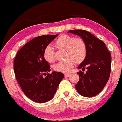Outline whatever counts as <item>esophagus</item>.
<instances>
[{"instance_id":"obj_1","label":"esophagus","mask_w":122,"mask_h":122,"mask_svg":"<svg viewBox=\"0 0 122 122\" xmlns=\"http://www.w3.org/2000/svg\"><path fill=\"white\" fill-rule=\"evenodd\" d=\"M71 75V74H65V76L66 77H69Z\"/></svg>"}]
</instances>
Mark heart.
Returning a JSON list of instances; mask_svg holds the SVG:
<instances>
[{
	"label": "heart",
	"instance_id": "obj_1",
	"mask_svg": "<svg viewBox=\"0 0 122 122\" xmlns=\"http://www.w3.org/2000/svg\"><path fill=\"white\" fill-rule=\"evenodd\" d=\"M54 46L58 49L66 50L65 61L59 62L53 66L54 70L58 72L68 73L74 66V62L80 63L84 61L87 55L86 42L81 38L63 34L57 38ZM43 57L46 61L53 63L55 60L54 51L50 46H46L43 51Z\"/></svg>",
	"mask_w": 122,
	"mask_h": 122
}]
</instances>
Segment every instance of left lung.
<instances>
[{
	"mask_svg": "<svg viewBox=\"0 0 122 122\" xmlns=\"http://www.w3.org/2000/svg\"><path fill=\"white\" fill-rule=\"evenodd\" d=\"M78 35L86 42L87 55L78 66L86 73H77L79 80L75 87L80 95L92 97L103 90L109 80L111 66V55L104 42L84 30H71L68 31Z\"/></svg>",
	"mask_w": 122,
	"mask_h": 122,
	"instance_id": "left-lung-1",
	"label": "left lung"
}]
</instances>
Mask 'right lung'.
Wrapping results in <instances>:
<instances>
[{
    "instance_id": "1",
    "label": "right lung",
    "mask_w": 122,
    "mask_h": 122,
    "mask_svg": "<svg viewBox=\"0 0 122 122\" xmlns=\"http://www.w3.org/2000/svg\"><path fill=\"white\" fill-rule=\"evenodd\" d=\"M59 34L42 35L30 41L20 48L15 57L13 68L16 78L24 94L37 103L53 99L65 75L54 71L43 57L44 49ZM47 75L43 78V75Z\"/></svg>"
}]
</instances>
